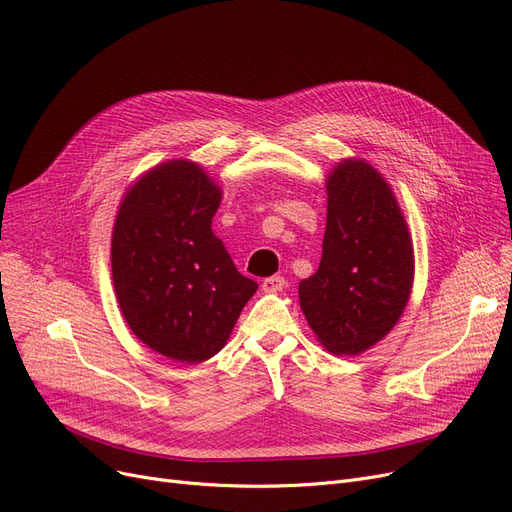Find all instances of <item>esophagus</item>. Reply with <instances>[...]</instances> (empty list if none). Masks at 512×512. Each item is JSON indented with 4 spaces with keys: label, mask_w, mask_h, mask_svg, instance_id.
I'll list each match as a JSON object with an SVG mask.
<instances>
[{
    "label": "esophagus",
    "mask_w": 512,
    "mask_h": 512,
    "mask_svg": "<svg viewBox=\"0 0 512 512\" xmlns=\"http://www.w3.org/2000/svg\"><path fill=\"white\" fill-rule=\"evenodd\" d=\"M286 286V280L282 276H270L261 282V288L265 293H278Z\"/></svg>",
    "instance_id": "34e87169"
}]
</instances>
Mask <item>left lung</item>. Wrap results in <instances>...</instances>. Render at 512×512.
<instances>
[{"label":"left lung","mask_w":512,"mask_h":512,"mask_svg":"<svg viewBox=\"0 0 512 512\" xmlns=\"http://www.w3.org/2000/svg\"><path fill=\"white\" fill-rule=\"evenodd\" d=\"M322 261L299 282V303L318 341L358 355L397 324L410 299L414 249L393 190L370 163L345 159L326 180Z\"/></svg>","instance_id":"obj_1"}]
</instances>
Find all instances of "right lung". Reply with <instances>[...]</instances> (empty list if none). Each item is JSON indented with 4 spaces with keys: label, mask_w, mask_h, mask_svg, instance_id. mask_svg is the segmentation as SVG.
Returning a JSON list of instances; mask_svg holds the SVG:
<instances>
[{
    "label": "right lung",
    "mask_w": 512,
    "mask_h": 512,
    "mask_svg": "<svg viewBox=\"0 0 512 512\" xmlns=\"http://www.w3.org/2000/svg\"><path fill=\"white\" fill-rule=\"evenodd\" d=\"M221 190L192 161L161 163L133 184L113 230V282L144 345L182 364L224 349L257 282L242 276L211 221Z\"/></svg>",
    "instance_id": "add662e5"
}]
</instances>
